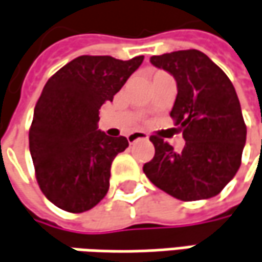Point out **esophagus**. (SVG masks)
<instances>
[{
	"label": "esophagus",
	"mask_w": 262,
	"mask_h": 262,
	"mask_svg": "<svg viewBox=\"0 0 262 262\" xmlns=\"http://www.w3.org/2000/svg\"><path fill=\"white\" fill-rule=\"evenodd\" d=\"M139 139H148V135L145 132H133L130 135H127V141L129 143H135Z\"/></svg>",
	"instance_id": "esophagus-1"
}]
</instances>
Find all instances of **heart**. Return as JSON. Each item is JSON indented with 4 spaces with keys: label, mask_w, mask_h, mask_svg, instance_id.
Returning <instances> with one entry per match:
<instances>
[{
    "label": "heart",
    "mask_w": 262,
    "mask_h": 262,
    "mask_svg": "<svg viewBox=\"0 0 262 262\" xmlns=\"http://www.w3.org/2000/svg\"><path fill=\"white\" fill-rule=\"evenodd\" d=\"M155 74H157V73H155Z\"/></svg>",
    "instance_id": "heart-1"
}]
</instances>
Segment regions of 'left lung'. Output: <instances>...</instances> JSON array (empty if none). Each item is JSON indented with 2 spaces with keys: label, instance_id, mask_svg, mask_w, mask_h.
I'll list each match as a JSON object with an SVG mask.
<instances>
[{
  "label": "left lung",
  "instance_id": "1",
  "mask_svg": "<svg viewBox=\"0 0 262 262\" xmlns=\"http://www.w3.org/2000/svg\"><path fill=\"white\" fill-rule=\"evenodd\" d=\"M151 63L174 77L177 97L170 116L183 132L185 148L151 136L154 158L143 173L157 188L180 201L219 195L237 173L246 126L234 86L222 69L198 50L154 55Z\"/></svg>",
  "mask_w": 262,
  "mask_h": 262
}]
</instances>
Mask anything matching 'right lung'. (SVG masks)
Segmentation results:
<instances>
[{
  "mask_svg": "<svg viewBox=\"0 0 262 262\" xmlns=\"http://www.w3.org/2000/svg\"><path fill=\"white\" fill-rule=\"evenodd\" d=\"M143 55L123 61L80 55L43 86L29 130V149L42 193L69 212H83L107 195L116 155L129 142L98 129L99 108L113 101Z\"/></svg>",
  "mask_w": 262,
  "mask_h": 262,
  "instance_id": "add662e5",
  "label": "right lung"
}]
</instances>
